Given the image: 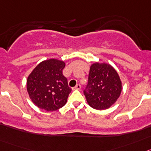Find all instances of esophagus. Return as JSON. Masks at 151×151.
Here are the masks:
<instances>
[{"instance_id":"1","label":"esophagus","mask_w":151,"mask_h":151,"mask_svg":"<svg viewBox=\"0 0 151 151\" xmlns=\"http://www.w3.org/2000/svg\"><path fill=\"white\" fill-rule=\"evenodd\" d=\"M81 85L80 83H77V85L75 86V87L74 88V89H81Z\"/></svg>"}]
</instances>
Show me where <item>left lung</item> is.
I'll use <instances>...</instances> for the list:
<instances>
[{
  "instance_id": "obj_1",
  "label": "left lung",
  "mask_w": 151,
  "mask_h": 151,
  "mask_svg": "<svg viewBox=\"0 0 151 151\" xmlns=\"http://www.w3.org/2000/svg\"><path fill=\"white\" fill-rule=\"evenodd\" d=\"M121 91V81L112 66L105 63L91 65L83 94L92 108L108 109L117 100Z\"/></svg>"
}]
</instances>
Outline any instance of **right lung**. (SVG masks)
I'll list each match as a JSON object with an SVG mask.
<instances>
[{"label": "right lung", "instance_id": "1", "mask_svg": "<svg viewBox=\"0 0 151 151\" xmlns=\"http://www.w3.org/2000/svg\"><path fill=\"white\" fill-rule=\"evenodd\" d=\"M65 62L49 59L40 62L27 80V90L36 106L47 111L62 108L71 89L62 70Z\"/></svg>", "mask_w": 151, "mask_h": 151}]
</instances>
